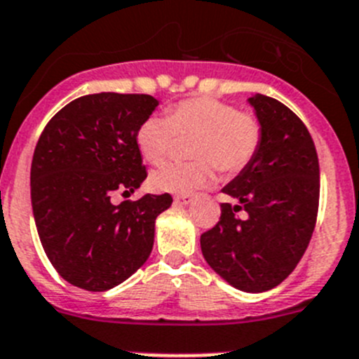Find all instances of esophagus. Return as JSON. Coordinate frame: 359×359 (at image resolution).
I'll list each match as a JSON object with an SVG mask.
<instances>
[{"label":"esophagus","mask_w":359,"mask_h":359,"mask_svg":"<svg viewBox=\"0 0 359 359\" xmlns=\"http://www.w3.org/2000/svg\"><path fill=\"white\" fill-rule=\"evenodd\" d=\"M175 202L181 205H188L194 202V195H178V197H175Z\"/></svg>","instance_id":"esophagus-1"}]
</instances>
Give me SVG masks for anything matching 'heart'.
Instances as JSON below:
<instances>
[{
	"label": "heart",
	"instance_id": "obj_1",
	"mask_svg": "<svg viewBox=\"0 0 359 359\" xmlns=\"http://www.w3.org/2000/svg\"><path fill=\"white\" fill-rule=\"evenodd\" d=\"M197 136L191 143L194 162H169L150 175L154 190L190 194L215 180V165L223 172H239L257 154L262 127L257 116L237 113L236 106L212 97L184 99L169 115H151L136 133L141 155L151 164L164 161L176 137Z\"/></svg>",
	"mask_w": 359,
	"mask_h": 359
}]
</instances>
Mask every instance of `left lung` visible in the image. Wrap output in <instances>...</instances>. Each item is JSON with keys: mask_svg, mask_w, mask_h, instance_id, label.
I'll list each match as a JSON object with an SVG mask.
<instances>
[{"mask_svg": "<svg viewBox=\"0 0 359 359\" xmlns=\"http://www.w3.org/2000/svg\"><path fill=\"white\" fill-rule=\"evenodd\" d=\"M262 140L250 164L223 194L219 222L201 236L209 267L230 286L264 293L281 285L299 265L314 232L319 204V162L304 122L264 94L248 97ZM247 211L244 219L235 212Z\"/></svg>", "mask_w": 359, "mask_h": 359, "instance_id": "left-lung-1", "label": "left lung"}]
</instances>
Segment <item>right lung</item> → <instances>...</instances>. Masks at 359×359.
Listing matches in <instances>:
<instances>
[{
  "mask_svg": "<svg viewBox=\"0 0 359 359\" xmlns=\"http://www.w3.org/2000/svg\"><path fill=\"white\" fill-rule=\"evenodd\" d=\"M158 101L147 94L101 92L52 116L34 148L31 204L48 260L73 286L106 292L129 279L154 248L155 219L169 194L113 204L115 191L147 180L137 127Z\"/></svg>",
  "mask_w": 359,
  "mask_h": 359,
  "instance_id": "1",
  "label": "right lung"
}]
</instances>
